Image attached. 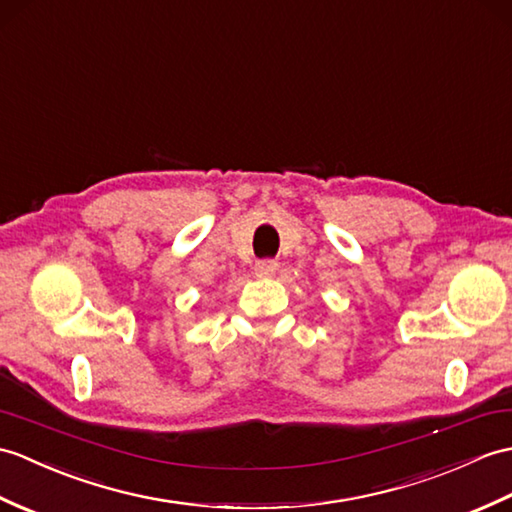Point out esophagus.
<instances>
[{
  "label": "esophagus",
  "mask_w": 512,
  "mask_h": 512,
  "mask_svg": "<svg viewBox=\"0 0 512 512\" xmlns=\"http://www.w3.org/2000/svg\"><path fill=\"white\" fill-rule=\"evenodd\" d=\"M277 268H279L277 261H272V259H261V261H257V264H255V275H257V277H261V279L275 277Z\"/></svg>",
  "instance_id": "1"
}]
</instances>
